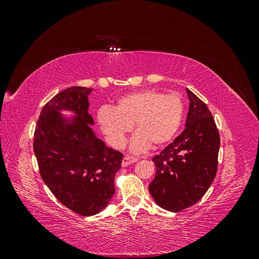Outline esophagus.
Masks as SVG:
<instances>
[{
    "mask_svg": "<svg viewBox=\"0 0 259 259\" xmlns=\"http://www.w3.org/2000/svg\"><path fill=\"white\" fill-rule=\"evenodd\" d=\"M138 161V158H134V156L131 155H125L122 160V166H127L130 164H133Z\"/></svg>",
    "mask_w": 259,
    "mask_h": 259,
    "instance_id": "esophagus-1",
    "label": "esophagus"
}]
</instances>
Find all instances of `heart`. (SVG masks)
Wrapping results in <instances>:
<instances>
[{
	"instance_id": "1",
	"label": "heart",
	"mask_w": 259,
	"mask_h": 259,
	"mask_svg": "<svg viewBox=\"0 0 259 259\" xmlns=\"http://www.w3.org/2000/svg\"><path fill=\"white\" fill-rule=\"evenodd\" d=\"M184 112V101L178 94L145 90L122 96L114 108H100L97 120L115 148L124 145L125 136L135 124L138 134L132 140V150L140 152L150 145L158 148L168 144L182 125Z\"/></svg>"
}]
</instances>
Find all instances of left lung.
Wrapping results in <instances>:
<instances>
[{"mask_svg": "<svg viewBox=\"0 0 259 259\" xmlns=\"http://www.w3.org/2000/svg\"><path fill=\"white\" fill-rule=\"evenodd\" d=\"M189 111L186 127L173 143L153 156L156 173L149 191L156 204L179 211L206 193L217 173L221 137L209 109L187 90Z\"/></svg>", "mask_w": 259, "mask_h": 259, "instance_id": "8db88e82", "label": "left lung"}]
</instances>
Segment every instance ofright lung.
Instances as JSON below:
<instances>
[{"label":"right lung","instance_id":"right-lung-1","mask_svg":"<svg viewBox=\"0 0 259 259\" xmlns=\"http://www.w3.org/2000/svg\"><path fill=\"white\" fill-rule=\"evenodd\" d=\"M92 91L72 86L54 96L42 109L33 137L43 182L62 205L82 216L95 215L108 205L123 159L90 126L94 124L89 113ZM61 108L76 112L71 123L60 116Z\"/></svg>","mask_w":259,"mask_h":259}]
</instances>
